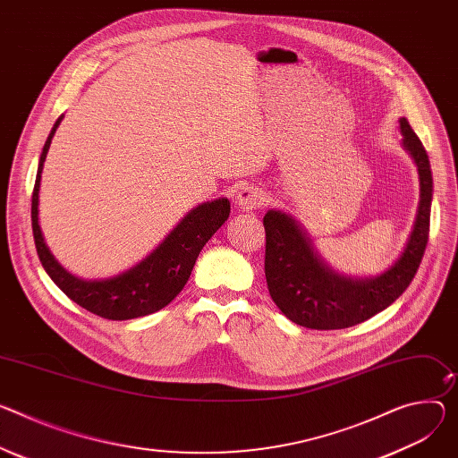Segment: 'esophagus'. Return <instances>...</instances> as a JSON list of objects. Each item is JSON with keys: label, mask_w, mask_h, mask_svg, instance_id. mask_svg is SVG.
Returning a JSON list of instances; mask_svg holds the SVG:
<instances>
[{"label": "esophagus", "mask_w": 458, "mask_h": 458, "mask_svg": "<svg viewBox=\"0 0 458 458\" xmlns=\"http://www.w3.org/2000/svg\"><path fill=\"white\" fill-rule=\"evenodd\" d=\"M235 202L239 210L252 212V210H258V208H263L268 200H267V193L259 186H244L237 193Z\"/></svg>", "instance_id": "1"}]
</instances>
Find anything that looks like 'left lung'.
<instances>
[{"instance_id":"8db88e82","label":"left lung","mask_w":458,"mask_h":458,"mask_svg":"<svg viewBox=\"0 0 458 458\" xmlns=\"http://www.w3.org/2000/svg\"><path fill=\"white\" fill-rule=\"evenodd\" d=\"M400 131L403 149L419 168L420 202L402 256L384 274L361 279L342 276L323 263L293 216L268 210L263 217L268 293L290 321L316 330L358 325L396 301L417 274L429 237L433 175L429 157L407 118H400Z\"/></svg>"}]
</instances>
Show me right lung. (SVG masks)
Here are the masks:
<instances>
[{"instance_id": "obj_1", "label": "right lung", "mask_w": 458, "mask_h": 458, "mask_svg": "<svg viewBox=\"0 0 458 458\" xmlns=\"http://www.w3.org/2000/svg\"><path fill=\"white\" fill-rule=\"evenodd\" d=\"M62 118L64 114L55 122L44 151L39 155L32 191L30 219L38 258L62 293L81 309L113 321L153 314L174 301L184 288L202 246L228 219L230 200L221 197L195 206L146 259L130 270L107 279H80L55 259L38 221L41 172H44V162Z\"/></svg>"}]
</instances>
